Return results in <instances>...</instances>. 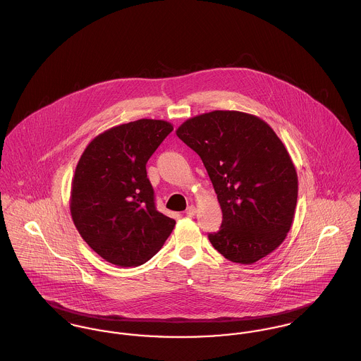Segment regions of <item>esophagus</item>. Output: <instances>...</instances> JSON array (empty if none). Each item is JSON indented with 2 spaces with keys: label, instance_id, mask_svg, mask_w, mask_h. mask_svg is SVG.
<instances>
[{
  "label": "esophagus",
  "instance_id": "obj_1",
  "mask_svg": "<svg viewBox=\"0 0 361 361\" xmlns=\"http://www.w3.org/2000/svg\"><path fill=\"white\" fill-rule=\"evenodd\" d=\"M195 214H196V207L190 206L186 209V215L188 216H195Z\"/></svg>",
  "mask_w": 361,
  "mask_h": 361
}]
</instances>
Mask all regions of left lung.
Returning a JSON list of instances; mask_svg holds the SVG:
<instances>
[{
	"instance_id": "8db88e82",
	"label": "left lung",
	"mask_w": 361,
	"mask_h": 361,
	"mask_svg": "<svg viewBox=\"0 0 361 361\" xmlns=\"http://www.w3.org/2000/svg\"><path fill=\"white\" fill-rule=\"evenodd\" d=\"M176 136L200 155L222 209L208 239L225 258L253 264L281 246L298 203L295 164L274 129L256 115L211 111L185 121Z\"/></svg>"
}]
</instances>
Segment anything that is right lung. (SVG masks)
Wrapping results in <instances>:
<instances>
[{"instance_id": "right-lung-1", "label": "right lung", "mask_w": 361, "mask_h": 361, "mask_svg": "<svg viewBox=\"0 0 361 361\" xmlns=\"http://www.w3.org/2000/svg\"><path fill=\"white\" fill-rule=\"evenodd\" d=\"M172 129L162 119L122 123L96 136L80 155L71 188V216L83 240L114 265L145 264L175 228V221L157 209L146 171Z\"/></svg>"}]
</instances>
